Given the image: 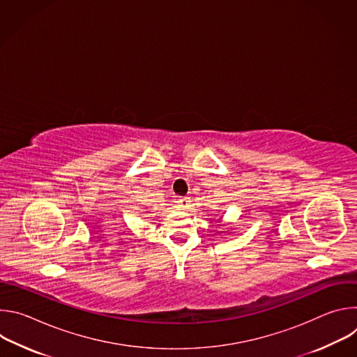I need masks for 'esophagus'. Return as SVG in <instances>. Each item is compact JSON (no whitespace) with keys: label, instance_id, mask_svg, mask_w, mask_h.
Wrapping results in <instances>:
<instances>
[{"label":"esophagus","instance_id":"obj_1","mask_svg":"<svg viewBox=\"0 0 357 357\" xmlns=\"http://www.w3.org/2000/svg\"><path fill=\"white\" fill-rule=\"evenodd\" d=\"M188 202H189L188 197H181V199H178V203H179L181 208H188V205H189Z\"/></svg>","mask_w":357,"mask_h":357}]
</instances>
